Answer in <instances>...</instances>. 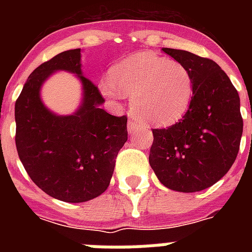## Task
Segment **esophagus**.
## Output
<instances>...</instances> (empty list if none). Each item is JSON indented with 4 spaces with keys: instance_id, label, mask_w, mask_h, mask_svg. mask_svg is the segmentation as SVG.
I'll list each match as a JSON object with an SVG mask.
<instances>
[{
    "instance_id": "1",
    "label": "esophagus",
    "mask_w": 252,
    "mask_h": 252,
    "mask_svg": "<svg viewBox=\"0 0 252 252\" xmlns=\"http://www.w3.org/2000/svg\"><path fill=\"white\" fill-rule=\"evenodd\" d=\"M140 129V124L137 122H134V120H129L128 122V132L129 133H133L134 130Z\"/></svg>"
}]
</instances>
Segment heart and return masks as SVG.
<instances>
[{
  "instance_id": "1",
  "label": "heart",
  "mask_w": 252,
  "mask_h": 252,
  "mask_svg": "<svg viewBox=\"0 0 252 252\" xmlns=\"http://www.w3.org/2000/svg\"><path fill=\"white\" fill-rule=\"evenodd\" d=\"M110 98L132 95V110L156 126H170L191 106L195 81L187 65L156 53L141 52L115 65L111 80L102 84Z\"/></svg>"
}]
</instances>
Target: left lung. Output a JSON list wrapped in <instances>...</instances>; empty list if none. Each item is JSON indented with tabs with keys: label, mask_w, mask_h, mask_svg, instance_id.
I'll return each mask as SVG.
<instances>
[{
	"label": "left lung",
	"mask_w": 252,
	"mask_h": 252,
	"mask_svg": "<svg viewBox=\"0 0 252 252\" xmlns=\"http://www.w3.org/2000/svg\"><path fill=\"white\" fill-rule=\"evenodd\" d=\"M162 51L189 68L195 93L179 123L153 129L149 163L165 187L203 191L230 170L238 154L243 132L238 91L213 60L182 49Z\"/></svg>",
	"instance_id": "1"
}]
</instances>
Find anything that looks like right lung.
Instances as JSON below:
<instances>
[{
  "label": "right lung",
  "instance_id": "right-lung-1",
  "mask_svg": "<svg viewBox=\"0 0 252 252\" xmlns=\"http://www.w3.org/2000/svg\"><path fill=\"white\" fill-rule=\"evenodd\" d=\"M57 70L76 74L83 84V102L72 115L53 114L41 102V86ZM103 102L98 87L82 76L80 48L45 61L26 81L15 102V145L31 180L47 195L84 203L110 186L128 132L126 116L110 115Z\"/></svg>",
  "mask_w": 252,
  "mask_h": 252
}]
</instances>
